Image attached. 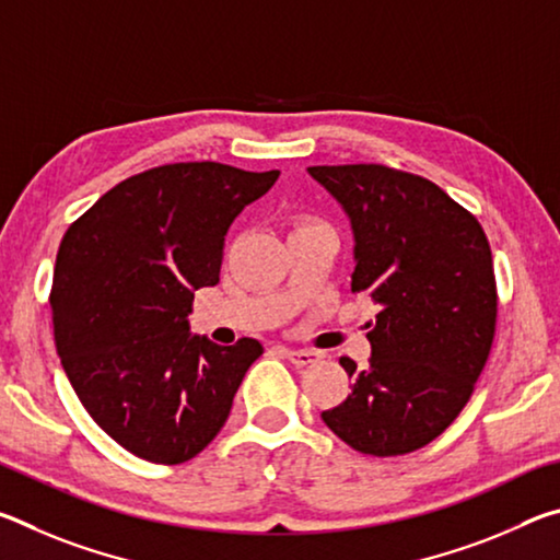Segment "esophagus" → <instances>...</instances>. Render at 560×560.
<instances>
[{"instance_id":"obj_1","label":"esophagus","mask_w":560,"mask_h":560,"mask_svg":"<svg viewBox=\"0 0 560 560\" xmlns=\"http://www.w3.org/2000/svg\"><path fill=\"white\" fill-rule=\"evenodd\" d=\"M283 355H287L293 365H311L318 360L316 350H306V348H283Z\"/></svg>"}]
</instances>
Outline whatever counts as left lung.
I'll list each match as a JSON object with an SVG mask.
<instances>
[{"label":"left lung","mask_w":560,"mask_h":560,"mask_svg":"<svg viewBox=\"0 0 560 560\" xmlns=\"http://www.w3.org/2000/svg\"><path fill=\"white\" fill-rule=\"evenodd\" d=\"M308 175L350 220V291L381 306L368 324V368L340 358L353 393L320 417L363 454L415 452L454 422L489 358L497 281L487 234L424 177L385 165H316Z\"/></svg>","instance_id":"1"}]
</instances>
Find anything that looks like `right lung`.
Listing matches in <instances>:
<instances>
[{
    "label": "right lung",
    "mask_w": 560,
    "mask_h": 560,
    "mask_svg": "<svg viewBox=\"0 0 560 560\" xmlns=\"http://www.w3.org/2000/svg\"><path fill=\"white\" fill-rule=\"evenodd\" d=\"M279 170L222 163L145 170L108 189L63 234L54 340L93 422L122 450L183 464L224 428L264 348L189 334L195 291L220 283L224 236Z\"/></svg>",
    "instance_id": "obj_1"
}]
</instances>
